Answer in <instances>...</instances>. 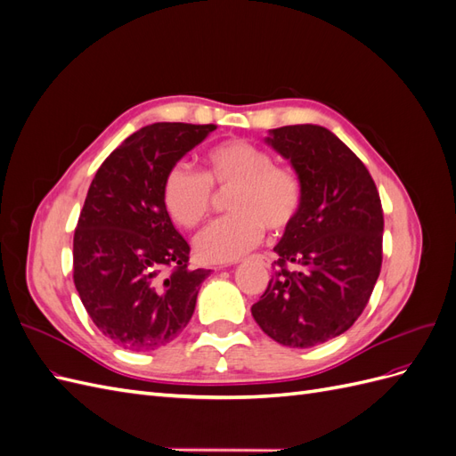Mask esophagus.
Returning a JSON list of instances; mask_svg holds the SVG:
<instances>
[{
    "mask_svg": "<svg viewBox=\"0 0 456 456\" xmlns=\"http://www.w3.org/2000/svg\"><path fill=\"white\" fill-rule=\"evenodd\" d=\"M255 258H256L258 265H262L265 268H270V266H272V258L266 256V255H256Z\"/></svg>",
    "mask_w": 456,
    "mask_h": 456,
    "instance_id": "obj_1",
    "label": "esophagus"
}]
</instances>
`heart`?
I'll use <instances>...</instances> for the list:
<instances>
[{
  "instance_id": "obj_1",
  "label": "heart",
  "mask_w": 456,
  "mask_h": 456,
  "mask_svg": "<svg viewBox=\"0 0 456 456\" xmlns=\"http://www.w3.org/2000/svg\"><path fill=\"white\" fill-rule=\"evenodd\" d=\"M215 188L233 190L228 209L233 213L207 226L196 238L203 262H230L249 253L265 240L266 228L283 233L305 205V186L297 173L275 165L268 150L247 141H226L207 150L203 173L176 161L161 184L165 211L183 228H196L209 216Z\"/></svg>"
}]
</instances>
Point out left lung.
I'll list each match as a JSON object with an SVG mask.
<instances>
[{
  "mask_svg": "<svg viewBox=\"0 0 456 456\" xmlns=\"http://www.w3.org/2000/svg\"><path fill=\"white\" fill-rule=\"evenodd\" d=\"M268 142L291 159L305 205L273 247L275 272L251 314L275 342L310 348L367 306L382 266V203L363 161L329 129L285 126Z\"/></svg>",
  "mask_w": 456,
  "mask_h": 456,
  "instance_id": "1",
  "label": "left lung"
}]
</instances>
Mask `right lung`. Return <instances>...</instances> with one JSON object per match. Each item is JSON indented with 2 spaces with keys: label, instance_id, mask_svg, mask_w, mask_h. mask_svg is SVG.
Wrapping results in <instances>:
<instances>
[{
  "label": "right lung",
  "instance_id": "add662e5",
  "mask_svg": "<svg viewBox=\"0 0 456 456\" xmlns=\"http://www.w3.org/2000/svg\"><path fill=\"white\" fill-rule=\"evenodd\" d=\"M216 126L154 123L127 136L96 171L74 232V283L104 337L133 352L175 340L211 270L190 268V245L161 201L163 176Z\"/></svg>",
  "mask_w": 456,
  "mask_h": 456
}]
</instances>
